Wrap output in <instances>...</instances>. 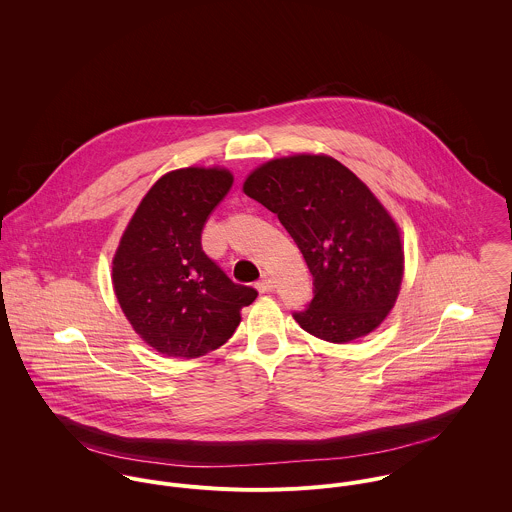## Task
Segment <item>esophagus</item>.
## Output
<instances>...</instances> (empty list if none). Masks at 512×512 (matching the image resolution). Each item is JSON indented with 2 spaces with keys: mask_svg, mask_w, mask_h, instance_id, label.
I'll return each mask as SVG.
<instances>
[{
  "mask_svg": "<svg viewBox=\"0 0 512 512\" xmlns=\"http://www.w3.org/2000/svg\"><path fill=\"white\" fill-rule=\"evenodd\" d=\"M256 288H258V292L260 293L272 292V290L276 288V282H274V278H272L270 274H264L262 280L256 282Z\"/></svg>",
  "mask_w": 512,
  "mask_h": 512,
  "instance_id": "34e87169",
  "label": "esophagus"
}]
</instances>
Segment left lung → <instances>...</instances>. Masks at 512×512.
<instances>
[{
  "mask_svg": "<svg viewBox=\"0 0 512 512\" xmlns=\"http://www.w3.org/2000/svg\"><path fill=\"white\" fill-rule=\"evenodd\" d=\"M244 193L276 213L313 276V299L293 319L307 333L349 343L392 309L404 272L396 222L343 163L327 155L272 159Z\"/></svg>",
  "mask_w": 512,
  "mask_h": 512,
  "instance_id": "1",
  "label": "left lung"
}]
</instances>
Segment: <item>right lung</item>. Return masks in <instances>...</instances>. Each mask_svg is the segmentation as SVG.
<instances>
[{"label":"right lung","instance_id":"obj_1","mask_svg":"<svg viewBox=\"0 0 512 512\" xmlns=\"http://www.w3.org/2000/svg\"><path fill=\"white\" fill-rule=\"evenodd\" d=\"M230 187L226 169L171 171L147 191L120 240L114 292L136 333L161 355L195 359L219 349L258 295L234 284L201 244Z\"/></svg>","mask_w":512,"mask_h":512}]
</instances>
